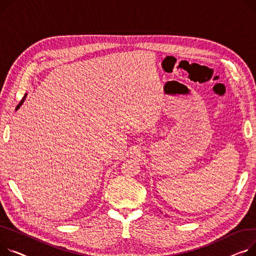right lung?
Returning a JSON list of instances; mask_svg holds the SVG:
<instances>
[{"label": "right lung", "instance_id": "1", "mask_svg": "<svg viewBox=\"0 0 256 256\" xmlns=\"http://www.w3.org/2000/svg\"><path fill=\"white\" fill-rule=\"evenodd\" d=\"M26 98V94H24V98H22V100H20V104H18V105H17V107H16V109H18V108H20V106H22V103H24V98Z\"/></svg>", "mask_w": 256, "mask_h": 256}]
</instances>
